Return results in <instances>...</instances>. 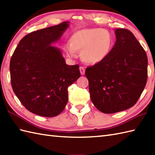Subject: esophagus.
<instances>
[{"label": "esophagus", "instance_id": "1", "mask_svg": "<svg viewBox=\"0 0 155 155\" xmlns=\"http://www.w3.org/2000/svg\"><path fill=\"white\" fill-rule=\"evenodd\" d=\"M79 70H80V72H81V74L82 75H84V73H85V68H84V67H80Z\"/></svg>", "mask_w": 155, "mask_h": 155}]
</instances>
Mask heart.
<instances>
[{"label": "heart", "mask_w": 155, "mask_h": 155, "mask_svg": "<svg viewBox=\"0 0 155 155\" xmlns=\"http://www.w3.org/2000/svg\"><path fill=\"white\" fill-rule=\"evenodd\" d=\"M113 37L110 32L101 28H88L78 31L71 36L70 45L64 47L68 57H76L75 51H81V57L88 64L103 61L111 52Z\"/></svg>", "instance_id": "1"}]
</instances>
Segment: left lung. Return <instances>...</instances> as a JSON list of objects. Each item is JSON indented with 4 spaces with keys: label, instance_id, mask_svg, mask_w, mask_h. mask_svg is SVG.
Returning a JSON list of instances; mask_svg holds the SVG:
<instances>
[{
    "label": "left lung",
    "instance_id": "1",
    "mask_svg": "<svg viewBox=\"0 0 155 155\" xmlns=\"http://www.w3.org/2000/svg\"><path fill=\"white\" fill-rule=\"evenodd\" d=\"M114 32L117 41L110 54L85 71L92 102L107 114L133 107L147 81L145 51L130 31L117 28Z\"/></svg>",
    "mask_w": 155,
    "mask_h": 155
}]
</instances>
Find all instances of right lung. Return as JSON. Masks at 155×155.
<instances>
[{
  "mask_svg": "<svg viewBox=\"0 0 155 155\" xmlns=\"http://www.w3.org/2000/svg\"><path fill=\"white\" fill-rule=\"evenodd\" d=\"M63 22L25 36L10 62L12 90L28 110L45 117L57 116L68 102V87L81 77L79 66L67 65L51 44L68 27Z\"/></svg>",
  "mask_w": 155,
  "mask_h": 155,
  "instance_id": "1",
  "label": "right lung"
}]
</instances>
